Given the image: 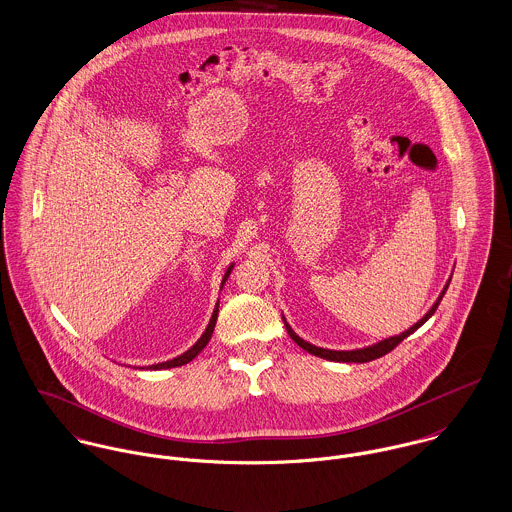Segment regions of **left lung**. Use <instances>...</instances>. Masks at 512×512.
Masks as SVG:
<instances>
[{"label": "left lung", "instance_id": "obj_1", "mask_svg": "<svg viewBox=\"0 0 512 512\" xmlns=\"http://www.w3.org/2000/svg\"><path fill=\"white\" fill-rule=\"evenodd\" d=\"M450 281H452V277L448 279V283L442 288V292H440V296L436 298V302L432 304V308H430L414 326H410L408 330L400 332L397 336L385 338V340L377 341V343L367 345V347H357V349H324V347H318V345H314V343H310V341L302 340V338L288 326V322L284 320L283 316L284 326H286V332H288V336L292 338L294 343H298L304 351H308V353H312V355H316V357H322V359H328V361H340V363H367V361H373V359H379V357L387 355L389 351H393V349L397 347L400 341L404 340V338H408L410 334H414L422 324H426V322L432 318V314L436 312L440 300L444 298V294H446V290H448V286H450Z\"/></svg>", "mask_w": 512, "mask_h": 512}]
</instances>
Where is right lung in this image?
I'll use <instances>...</instances> for the list:
<instances>
[{
  "label": "right lung",
  "mask_w": 512,
  "mask_h": 512,
  "mask_svg": "<svg viewBox=\"0 0 512 512\" xmlns=\"http://www.w3.org/2000/svg\"><path fill=\"white\" fill-rule=\"evenodd\" d=\"M233 267H235V263H231L228 267V271H226V275H224V279H222V288H224V284L228 281L229 275H231V271H233ZM220 308V302H216V308H214V312H212V318H210V322H208V326H206V330H204V334L200 336V340L196 341L190 349H186L184 353H180V355H176V357H172L169 361H163V363H155V365H149L147 369H153V371H157V369H172V367H180V365H186V363H190L206 345H208V341L212 338V334H214V328H216V320H218V310Z\"/></svg>",
  "instance_id": "add662e5"
}]
</instances>
